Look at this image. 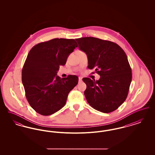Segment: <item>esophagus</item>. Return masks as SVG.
Returning a JSON list of instances; mask_svg holds the SVG:
<instances>
[{"mask_svg": "<svg viewBox=\"0 0 155 155\" xmlns=\"http://www.w3.org/2000/svg\"><path fill=\"white\" fill-rule=\"evenodd\" d=\"M78 81H79V82L82 81V78H81V77H79V78H78Z\"/></svg>", "mask_w": 155, "mask_h": 155, "instance_id": "1", "label": "esophagus"}]
</instances>
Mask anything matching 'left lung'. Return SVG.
I'll return each instance as SVG.
<instances>
[{
  "label": "left lung",
  "mask_w": 155,
  "mask_h": 155,
  "mask_svg": "<svg viewBox=\"0 0 155 155\" xmlns=\"http://www.w3.org/2000/svg\"><path fill=\"white\" fill-rule=\"evenodd\" d=\"M75 40L79 49L87 54L88 68H95L101 75L97 81L82 78L87 85L84 95L88 103L104 113L116 110L125 101L132 80L131 68L125 52L109 41L94 37Z\"/></svg>",
  "instance_id": "8db88e82"
}]
</instances>
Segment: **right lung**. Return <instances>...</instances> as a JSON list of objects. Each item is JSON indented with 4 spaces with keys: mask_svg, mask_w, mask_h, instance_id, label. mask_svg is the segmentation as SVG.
I'll list each match as a JSON object with an SVG mask.
<instances>
[{
    "mask_svg": "<svg viewBox=\"0 0 155 155\" xmlns=\"http://www.w3.org/2000/svg\"><path fill=\"white\" fill-rule=\"evenodd\" d=\"M77 46L73 39L54 38L30 50L22 67V82L26 98L38 113L49 116L60 110L77 85L78 77L75 75L62 79L56 75Z\"/></svg>",
    "mask_w": 155,
    "mask_h": 155,
    "instance_id": "add662e5",
    "label": "right lung"
}]
</instances>
